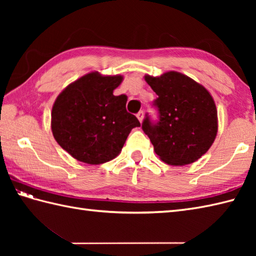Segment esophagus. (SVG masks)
I'll return each mask as SVG.
<instances>
[{"instance_id": "obj_1", "label": "esophagus", "mask_w": 256, "mask_h": 256, "mask_svg": "<svg viewBox=\"0 0 256 256\" xmlns=\"http://www.w3.org/2000/svg\"><path fill=\"white\" fill-rule=\"evenodd\" d=\"M136 116H138V121L142 122L143 118H144V112H143V111H140V112L136 114Z\"/></svg>"}]
</instances>
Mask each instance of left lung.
<instances>
[{"instance_id":"left-lung-1","label":"left lung","mask_w":256,"mask_h":256,"mask_svg":"<svg viewBox=\"0 0 256 256\" xmlns=\"http://www.w3.org/2000/svg\"><path fill=\"white\" fill-rule=\"evenodd\" d=\"M157 94L152 108L157 120L145 114L142 130L155 153L168 165L184 166L200 158L218 132L214 101L202 86L176 72L145 76Z\"/></svg>"}]
</instances>
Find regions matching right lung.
Segmentation results:
<instances>
[{
    "label": "right lung",
    "mask_w": 256,
    "mask_h": 256,
    "mask_svg": "<svg viewBox=\"0 0 256 256\" xmlns=\"http://www.w3.org/2000/svg\"><path fill=\"white\" fill-rule=\"evenodd\" d=\"M122 79L91 72L58 96L52 111V131L74 158L92 165L111 160L131 130L140 126L138 118L126 111L128 96H113Z\"/></svg>",
    "instance_id": "right-lung-1"
}]
</instances>
